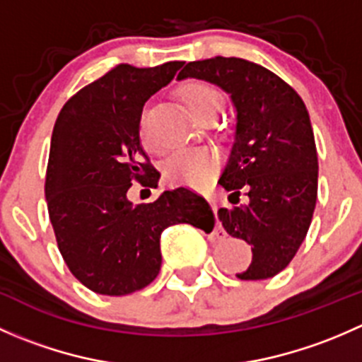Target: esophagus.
Instances as JSON below:
<instances>
[{"label": "esophagus", "mask_w": 362, "mask_h": 362, "mask_svg": "<svg viewBox=\"0 0 362 362\" xmlns=\"http://www.w3.org/2000/svg\"><path fill=\"white\" fill-rule=\"evenodd\" d=\"M211 208H214V211L217 214V204H215V202H211Z\"/></svg>", "instance_id": "obj_1"}]
</instances>
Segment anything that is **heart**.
Masks as SVG:
<instances>
[{"mask_svg":"<svg viewBox=\"0 0 362 362\" xmlns=\"http://www.w3.org/2000/svg\"><path fill=\"white\" fill-rule=\"evenodd\" d=\"M182 100L189 107V110L196 117L203 119L211 112H221L222 94L217 87L202 80H192L182 87ZM140 138L147 151L156 152L154 144L145 127V115L140 120ZM221 156L217 151L206 147L184 148L171 156L164 163V178L170 184L189 185V187H202L206 184L218 170Z\"/></svg>","mask_w":362,"mask_h":362,"instance_id":"1","label":"heart"}]
</instances>
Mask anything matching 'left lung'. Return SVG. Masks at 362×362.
<instances>
[{
    "label": "left lung",
    "instance_id": "1",
    "mask_svg": "<svg viewBox=\"0 0 362 362\" xmlns=\"http://www.w3.org/2000/svg\"><path fill=\"white\" fill-rule=\"evenodd\" d=\"M189 76L226 90L236 110L235 144L218 180L235 204L221 208L218 221L252 245L250 266L236 276H275L293 261L315 210L319 160L308 110L289 83L240 57L192 61L178 80ZM242 192L247 204L239 203Z\"/></svg>",
    "mask_w": 362,
    "mask_h": 362
}]
</instances>
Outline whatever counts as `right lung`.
<instances>
[{"instance_id":"1","label":"right lung","mask_w":362,"mask_h":362,"mask_svg":"<svg viewBox=\"0 0 362 362\" xmlns=\"http://www.w3.org/2000/svg\"><path fill=\"white\" fill-rule=\"evenodd\" d=\"M182 64H117L57 115L45 178L49 217L69 272L98 294L147 287L160 269V233L170 226H214L210 204L185 187L154 203L127 199L133 182L158 187L159 173L140 144L141 110Z\"/></svg>"}]
</instances>
